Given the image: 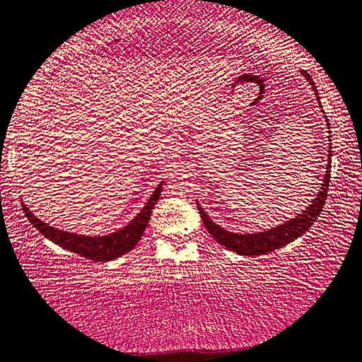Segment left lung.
Wrapping results in <instances>:
<instances>
[{"label": "left lung", "instance_id": "1", "mask_svg": "<svg viewBox=\"0 0 362 362\" xmlns=\"http://www.w3.org/2000/svg\"><path fill=\"white\" fill-rule=\"evenodd\" d=\"M303 76L306 77V80L311 85L313 90L315 91V96L319 100V93L315 90V85L313 82L311 76L306 71H301ZM320 103V101H319ZM327 120V127L330 129V122L329 119ZM330 134V130H329ZM329 141L330 135H329ZM332 145V143H330ZM325 175L322 180V187H320V192L317 193L315 199H313V203L308 206L306 211H303V214H298L293 219L282 223V226L274 227L271 230L266 232H259V233H233L228 232L226 228H222L217 226V223L212 222L206 212L203 211L202 206L198 204V211L202 214V221L204 223V227L208 228V232L212 235V238L217 240V243H221L222 246H226L230 251H235V253L242 255V256H259V255H267L274 250L282 248V246L288 245L296 240L298 237H301L303 233L309 230V227L317 221V217L320 212H322V208L325 204L327 199V192H329V182H330V169H332V146H329V164L325 168Z\"/></svg>", "mask_w": 362, "mask_h": 362}]
</instances>
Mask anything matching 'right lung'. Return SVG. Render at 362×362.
<instances>
[{
    "mask_svg": "<svg viewBox=\"0 0 362 362\" xmlns=\"http://www.w3.org/2000/svg\"><path fill=\"white\" fill-rule=\"evenodd\" d=\"M160 187H163V183H159L156 187V190L151 194V198L148 199L145 208L139 212V216L134 221L129 222L120 230L111 235H105V237H85V235L57 230V228L49 227L48 223L42 222L38 217L33 216L32 211L24 203H22V209H24L27 219L30 221L32 226L53 243L95 262H106L116 259V257L129 253L130 250L135 248V245L139 243L143 232H145L148 222H150L154 204L158 203L160 197V190H163Z\"/></svg>",
    "mask_w": 362,
    "mask_h": 362,
    "instance_id": "right-lung-1",
    "label": "right lung"
}]
</instances>
